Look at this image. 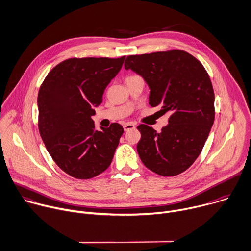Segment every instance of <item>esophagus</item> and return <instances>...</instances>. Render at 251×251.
I'll list each match as a JSON object with an SVG mask.
<instances>
[{
  "label": "esophagus",
  "mask_w": 251,
  "mask_h": 251,
  "mask_svg": "<svg viewBox=\"0 0 251 251\" xmlns=\"http://www.w3.org/2000/svg\"><path fill=\"white\" fill-rule=\"evenodd\" d=\"M134 127H135V126H134V124H132V123H126V124H124V129H125V131H127V130L132 129V128H134Z\"/></svg>",
  "instance_id": "1"
}]
</instances>
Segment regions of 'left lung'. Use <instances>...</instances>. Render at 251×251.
<instances>
[{
  "label": "left lung",
  "instance_id": "8db88e82",
  "mask_svg": "<svg viewBox=\"0 0 251 251\" xmlns=\"http://www.w3.org/2000/svg\"><path fill=\"white\" fill-rule=\"evenodd\" d=\"M125 67L148 84L150 106L171 114L161 132L143 124L137 126L142 163L165 177L186 171L202 152L215 121V94L207 70L180 49L129 55Z\"/></svg>",
  "mask_w": 251,
  "mask_h": 251
}]
</instances>
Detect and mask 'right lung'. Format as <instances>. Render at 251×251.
<instances>
[{"instance_id": "obj_1", "label": "right lung", "mask_w": 251, "mask_h": 251, "mask_svg": "<svg viewBox=\"0 0 251 251\" xmlns=\"http://www.w3.org/2000/svg\"><path fill=\"white\" fill-rule=\"evenodd\" d=\"M125 58L66 59L50 70L39 88L40 136L57 166L73 178H94L111 165L124 128L113 123L97 130L92 116Z\"/></svg>"}]
</instances>
